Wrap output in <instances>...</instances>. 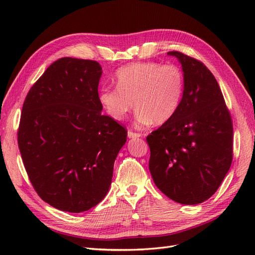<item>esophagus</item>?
<instances>
[{
  "label": "esophagus",
  "instance_id": "1",
  "mask_svg": "<svg viewBox=\"0 0 255 255\" xmlns=\"http://www.w3.org/2000/svg\"><path fill=\"white\" fill-rule=\"evenodd\" d=\"M128 136L129 138H138V137L141 136V134L133 132V130H128Z\"/></svg>",
  "mask_w": 255,
  "mask_h": 255
}]
</instances>
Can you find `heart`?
Segmentation results:
<instances>
[{
    "mask_svg": "<svg viewBox=\"0 0 255 255\" xmlns=\"http://www.w3.org/2000/svg\"><path fill=\"white\" fill-rule=\"evenodd\" d=\"M117 87H104L99 101L116 120H122L134 109L141 126L164 125L179 111L184 91L185 76L180 67L155 61L134 63L116 71Z\"/></svg>",
    "mask_w": 255,
    "mask_h": 255,
    "instance_id": "b5f03b06",
    "label": "heart"
}]
</instances>
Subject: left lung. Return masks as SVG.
<instances>
[{"label":"left lung","mask_w":255,"mask_h":255,"mask_svg":"<svg viewBox=\"0 0 255 255\" xmlns=\"http://www.w3.org/2000/svg\"><path fill=\"white\" fill-rule=\"evenodd\" d=\"M185 91L174 117L146 136L149 169L157 188L182 204L211 198L233 159V123L213 73L201 61L179 51Z\"/></svg>","instance_id":"left-lung-1"}]
</instances>
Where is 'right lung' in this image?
<instances>
[{
  "label": "right lung",
  "instance_id": "1",
  "mask_svg": "<svg viewBox=\"0 0 255 255\" xmlns=\"http://www.w3.org/2000/svg\"><path fill=\"white\" fill-rule=\"evenodd\" d=\"M96 60L63 57L44 71L22 106L18 145L34 189L57 210L81 213L110 189L128 130L102 115Z\"/></svg>",
  "mask_w": 255,
  "mask_h": 255
}]
</instances>
